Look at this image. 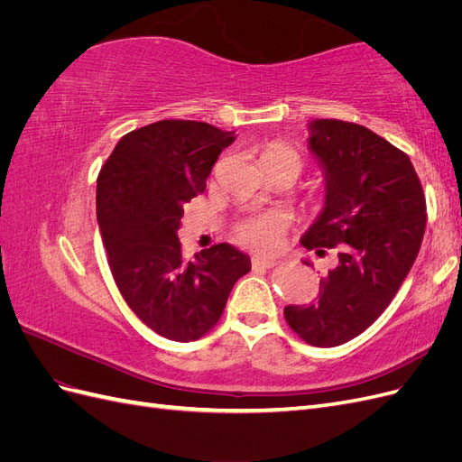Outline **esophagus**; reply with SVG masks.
<instances>
[{
    "mask_svg": "<svg viewBox=\"0 0 462 462\" xmlns=\"http://www.w3.org/2000/svg\"><path fill=\"white\" fill-rule=\"evenodd\" d=\"M253 265L254 268L270 270V268H273V265H277V260L275 258H253Z\"/></svg>",
    "mask_w": 462,
    "mask_h": 462,
    "instance_id": "34e87169",
    "label": "esophagus"
}]
</instances>
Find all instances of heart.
<instances>
[{
    "instance_id": "b5f03b06",
    "label": "heart",
    "mask_w": 462,
    "mask_h": 462,
    "mask_svg": "<svg viewBox=\"0 0 462 462\" xmlns=\"http://www.w3.org/2000/svg\"><path fill=\"white\" fill-rule=\"evenodd\" d=\"M268 156H285L292 158L300 163L299 152L283 143H275L268 150L263 152L262 158ZM287 231V217L282 212H263L254 214L250 217L241 219L233 227L235 239L245 246H250L254 250H273L282 243L283 235Z\"/></svg>"
}]
</instances>
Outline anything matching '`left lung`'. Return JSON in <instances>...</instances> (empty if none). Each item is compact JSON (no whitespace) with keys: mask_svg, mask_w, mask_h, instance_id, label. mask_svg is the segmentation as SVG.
Here are the masks:
<instances>
[{"mask_svg":"<svg viewBox=\"0 0 462 462\" xmlns=\"http://www.w3.org/2000/svg\"><path fill=\"white\" fill-rule=\"evenodd\" d=\"M310 150L328 179L326 208L300 243L337 268L319 279L309 306H287L285 319L302 341L337 346L360 335L393 300L420 250L426 197L407 153L356 123H310Z\"/></svg>","mask_w":462,"mask_h":462,"instance_id":"obj_1","label":"left lung"}]
</instances>
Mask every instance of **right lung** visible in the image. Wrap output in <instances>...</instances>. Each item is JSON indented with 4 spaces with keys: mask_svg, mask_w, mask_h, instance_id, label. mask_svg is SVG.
I'll list each match as a JSON object with an SVG mask.
<instances>
[{
    "mask_svg": "<svg viewBox=\"0 0 462 462\" xmlns=\"http://www.w3.org/2000/svg\"><path fill=\"white\" fill-rule=\"evenodd\" d=\"M233 141L214 125L163 119L125 134L97 175L96 216L114 282L136 318L171 341L204 337L250 272L248 256L226 243L187 260L177 236L183 206L206 190Z\"/></svg>",
    "mask_w": 462,
    "mask_h": 462,
    "instance_id": "1",
    "label": "right lung"
}]
</instances>
